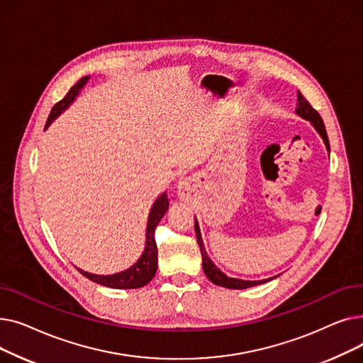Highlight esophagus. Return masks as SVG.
I'll return each instance as SVG.
<instances>
[{"label": "esophagus", "mask_w": 363, "mask_h": 363, "mask_svg": "<svg viewBox=\"0 0 363 363\" xmlns=\"http://www.w3.org/2000/svg\"><path fill=\"white\" fill-rule=\"evenodd\" d=\"M179 188H181V191H182V194H184V191H185V186H184V184H182Z\"/></svg>", "instance_id": "1"}]
</instances>
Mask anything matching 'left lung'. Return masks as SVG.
<instances>
[{
    "label": "left lung",
    "mask_w": 363,
    "mask_h": 363,
    "mask_svg": "<svg viewBox=\"0 0 363 363\" xmlns=\"http://www.w3.org/2000/svg\"><path fill=\"white\" fill-rule=\"evenodd\" d=\"M296 113L298 114V116H301L303 119L312 122V125L319 132V135L322 137L323 143H325V145H327V148L330 151V141H328V135H327V130H325V125H323V121L319 116V113L311 106V103L306 99L303 97L301 92H297V108H296ZM194 226H196L197 242L200 245V252H201V257H203V271H204L206 277L211 279L213 284L220 285V287H225V289H231V290H242V289H249V287H253V285H259V284L268 282V281L272 279V278H269V279H263V281H244V279H237V278H228L223 272H220L216 268L215 263L211 259H208V256L206 253V249H204L203 240H201V234H200V228H199L197 219H196Z\"/></svg>",
    "instance_id": "left-lung-1"
}]
</instances>
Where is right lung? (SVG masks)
<instances>
[{
	"mask_svg": "<svg viewBox=\"0 0 363 363\" xmlns=\"http://www.w3.org/2000/svg\"><path fill=\"white\" fill-rule=\"evenodd\" d=\"M89 76H85L78 84L70 88V91L66 94V97L63 100H60L57 103L50 116L47 119L45 123V129L50 126V123L59 116V114L74 100L76 95H78L79 89L88 82ZM169 208V200L166 194H162L156 203L152 204L150 215H148V223H147V234H145V249L143 256L140 257V260L130 266L129 269L114 274V275H94L85 271L78 269L84 277H86L88 279L101 284L104 287H110V289H140L147 285L152 277L156 275L157 271V244L155 240V233H156V226L159 225L160 219L164 216V213L167 212Z\"/></svg>",
	"mask_w": 363,
	"mask_h": 363,
	"instance_id": "1",
	"label": "right lung"
}]
</instances>
